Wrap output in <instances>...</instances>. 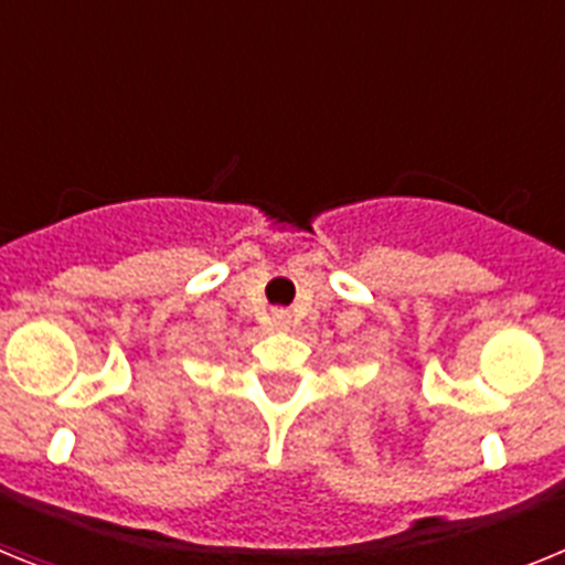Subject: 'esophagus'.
I'll return each instance as SVG.
<instances>
[{
    "instance_id": "esophagus-1",
    "label": "esophagus",
    "mask_w": 565,
    "mask_h": 565,
    "mask_svg": "<svg viewBox=\"0 0 565 565\" xmlns=\"http://www.w3.org/2000/svg\"><path fill=\"white\" fill-rule=\"evenodd\" d=\"M274 319H277V326H279V328H286V326H288V313H286V311H277V313H274Z\"/></svg>"
}]
</instances>
